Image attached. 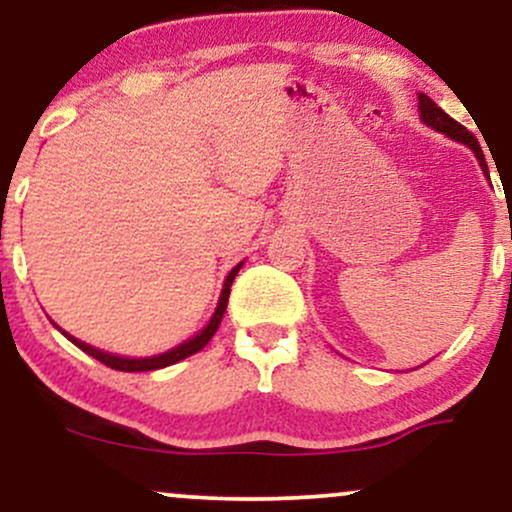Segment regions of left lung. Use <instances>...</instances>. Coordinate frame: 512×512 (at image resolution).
Segmentation results:
<instances>
[{
	"instance_id": "8db88e82",
	"label": "left lung",
	"mask_w": 512,
	"mask_h": 512,
	"mask_svg": "<svg viewBox=\"0 0 512 512\" xmlns=\"http://www.w3.org/2000/svg\"><path fill=\"white\" fill-rule=\"evenodd\" d=\"M419 113H421V120H424V125L433 127V129H436V132L448 134V137L455 139V142L467 144L469 149L474 151V156H477V161H479L481 170H484V175H486V178H489V166H486L484 151H481L477 137H474V134L469 132L467 127H462L460 122L452 120V117L445 113L443 108H438V105L433 103L431 98L426 96V93H419Z\"/></svg>"
}]
</instances>
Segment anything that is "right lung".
I'll use <instances>...</instances> for the list:
<instances>
[{"label":"right lung","mask_w":512,"mask_h":512,"mask_svg":"<svg viewBox=\"0 0 512 512\" xmlns=\"http://www.w3.org/2000/svg\"><path fill=\"white\" fill-rule=\"evenodd\" d=\"M243 267V262L238 264V267L231 269V274L226 276V281H223V291H221V298H219V305H216L214 315H211L209 325L204 327L202 332H197L195 337L187 339V342H182L180 346H175V349L166 351V354H158V356H149V358H127V356H115V354H108V351H101L96 349V346H88L86 342H79V339L72 337V334L62 332L64 337L69 339V342L79 346L81 351H86L88 356H93L96 361L105 363L108 368H115V370H125V373H142V370H158V368H166V366H173V363L182 361V358L197 354V351H202L204 346L209 344V339L214 337L216 330H219L221 320H223V313H226V305H228V296H231V284L233 279H236L238 269ZM55 325V322H52ZM57 327V325H55ZM60 330V327H57Z\"/></svg>","instance_id":"right-lung-1"}]
</instances>
